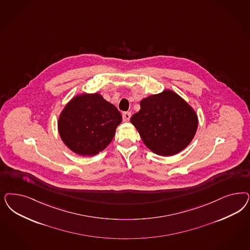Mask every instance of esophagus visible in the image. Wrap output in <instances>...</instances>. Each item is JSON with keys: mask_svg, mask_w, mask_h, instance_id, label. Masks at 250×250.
Instances as JSON below:
<instances>
[{"mask_svg": "<svg viewBox=\"0 0 250 250\" xmlns=\"http://www.w3.org/2000/svg\"><path fill=\"white\" fill-rule=\"evenodd\" d=\"M122 117H123V121L124 122H129V120H130V117H131V113L124 112L123 115H122Z\"/></svg>", "mask_w": 250, "mask_h": 250, "instance_id": "obj_1", "label": "esophagus"}]
</instances>
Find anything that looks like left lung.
Returning a JSON list of instances; mask_svg holds the SVG:
<instances>
[{
    "label": "left lung",
    "mask_w": 250,
    "mask_h": 250,
    "mask_svg": "<svg viewBox=\"0 0 250 250\" xmlns=\"http://www.w3.org/2000/svg\"><path fill=\"white\" fill-rule=\"evenodd\" d=\"M130 118L145 146L153 153L171 156L191 143L198 129L193 107L173 90L145 97Z\"/></svg>",
    "instance_id": "obj_1"
}]
</instances>
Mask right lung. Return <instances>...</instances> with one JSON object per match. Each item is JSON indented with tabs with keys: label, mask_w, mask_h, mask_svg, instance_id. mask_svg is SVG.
<instances>
[{
	"label": "right lung",
	"mask_w": 250,
	"mask_h": 250,
	"mask_svg": "<svg viewBox=\"0 0 250 250\" xmlns=\"http://www.w3.org/2000/svg\"><path fill=\"white\" fill-rule=\"evenodd\" d=\"M122 121L121 112L98 93L73 97L59 116L58 130L72 152L93 156L111 143Z\"/></svg>",
	"instance_id": "1"
}]
</instances>
